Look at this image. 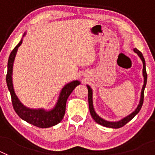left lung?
<instances>
[{
    "label": "left lung",
    "mask_w": 155,
    "mask_h": 155,
    "mask_svg": "<svg viewBox=\"0 0 155 155\" xmlns=\"http://www.w3.org/2000/svg\"><path fill=\"white\" fill-rule=\"evenodd\" d=\"M134 52L137 53L138 54L140 59H141L142 62H143V78H144V81H143V87H142V91H141V96H140V103L138 105L137 108L135 109L134 113H131L130 115H129L128 116H127L126 118L123 119L122 120L119 122H109L106 121V120H104L103 119H102L101 117L98 116L96 114V113L94 112V108H93V103H92V91H91V88L87 86V90H88V104H89V110L90 113H91V117L93 118V120L96 122L97 124H100V125H102L104 127H109V128H120V127H123L124 125L128 123L129 121H130L134 116H136L138 113L140 112V109H141L142 105H143V97H144V88L145 86H146V84H147V71H146V66H145V60L143 58V54L141 53V52H140L139 50H137L136 48L134 49Z\"/></svg>",
    "instance_id": "left-lung-1"
}]
</instances>
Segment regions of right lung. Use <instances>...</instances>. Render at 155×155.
Masks as SVG:
<instances>
[{"mask_svg":"<svg viewBox=\"0 0 155 155\" xmlns=\"http://www.w3.org/2000/svg\"><path fill=\"white\" fill-rule=\"evenodd\" d=\"M22 40L14 48L11 53L8 62V72L6 75V81L8 90L10 91L13 108L18 116L28 124L34 125L39 128H48L58 124L64 118L66 110V103L71 93L75 87L80 84L78 81H74L68 84L61 91V95L59 97L57 105L51 111H44L43 109H30L25 107L20 102L16 96L12 84V68L13 63L18 48L21 44Z\"/></svg>","mask_w":155,"mask_h":155,"instance_id":"obj_1","label":"right lung"}]
</instances>
